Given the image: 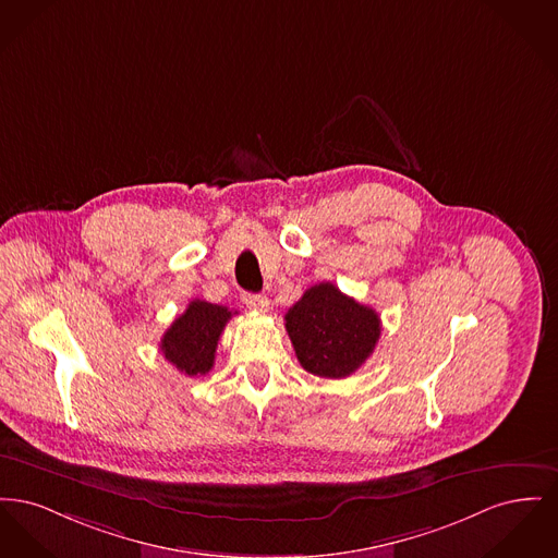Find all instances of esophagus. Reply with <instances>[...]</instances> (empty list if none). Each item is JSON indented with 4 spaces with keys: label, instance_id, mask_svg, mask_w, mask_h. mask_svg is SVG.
Here are the masks:
<instances>
[{
    "label": "esophagus",
    "instance_id": "obj_1",
    "mask_svg": "<svg viewBox=\"0 0 558 558\" xmlns=\"http://www.w3.org/2000/svg\"><path fill=\"white\" fill-rule=\"evenodd\" d=\"M244 303H246V307H251V310H255V312H267V307H269V299L265 295H253V293H244Z\"/></svg>",
    "mask_w": 558,
    "mask_h": 558
}]
</instances>
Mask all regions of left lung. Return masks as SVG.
Instances as JSON below:
<instances>
[{
    "label": "left lung",
    "instance_id": "left-lung-1",
    "mask_svg": "<svg viewBox=\"0 0 558 558\" xmlns=\"http://www.w3.org/2000/svg\"><path fill=\"white\" fill-rule=\"evenodd\" d=\"M284 320L296 361L307 373L328 379L356 373L381 335L377 312L343 295L330 282L307 289Z\"/></svg>",
    "mask_w": 558,
    "mask_h": 558
}]
</instances>
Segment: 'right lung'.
<instances>
[{"instance_id":"right-lung-1","label":"right lung","mask_w":558,"mask_h":558,"mask_svg":"<svg viewBox=\"0 0 558 558\" xmlns=\"http://www.w3.org/2000/svg\"><path fill=\"white\" fill-rule=\"evenodd\" d=\"M233 314L223 305L208 301H192L187 310L166 330L160 350L166 361L183 375H206L215 364L219 337Z\"/></svg>"}]
</instances>
